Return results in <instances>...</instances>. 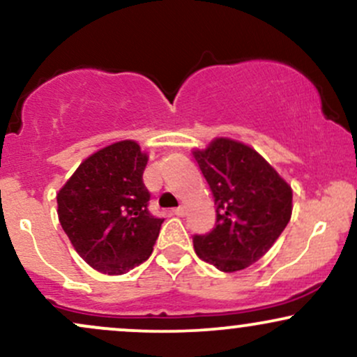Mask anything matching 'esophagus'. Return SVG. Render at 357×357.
Instances as JSON below:
<instances>
[{"label": "esophagus", "instance_id": "1", "mask_svg": "<svg viewBox=\"0 0 357 357\" xmlns=\"http://www.w3.org/2000/svg\"><path fill=\"white\" fill-rule=\"evenodd\" d=\"M173 213L176 216H184V215H186V208L179 206V208H176V210H173Z\"/></svg>", "mask_w": 357, "mask_h": 357}]
</instances>
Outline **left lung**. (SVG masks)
I'll use <instances>...</instances> for the list:
<instances>
[{
	"mask_svg": "<svg viewBox=\"0 0 357 357\" xmlns=\"http://www.w3.org/2000/svg\"><path fill=\"white\" fill-rule=\"evenodd\" d=\"M192 155L216 204L215 228L192 236L196 255L221 272L247 268L285 230L292 216V188L253 147L233 139H213Z\"/></svg>",
	"mask_w": 357,
	"mask_h": 357,
	"instance_id": "obj_1",
	"label": "left lung"
}]
</instances>
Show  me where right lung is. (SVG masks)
Returning <instances> with one entry per match:
<instances>
[{"mask_svg":"<svg viewBox=\"0 0 357 357\" xmlns=\"http://www.w3.org/2000/svg\"><path fill=\"white\" fill-rule=\"evenodd\" d=\"M146 165L136 141L114 142L89 155L56 195L60 225L73 248L107 275L146 261L165 221L147 210Z\"/></svg>","mask_w":357,"mask_h":357,"instance_id":"1","label":"right lung"}]
</instances>
